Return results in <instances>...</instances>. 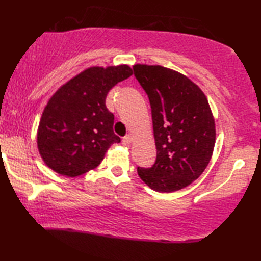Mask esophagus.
I'll list each match as a JSON object with an SVG mask.
<instances>
[{
    "instance_id": "obj_1",
    "label": "esophagus",
    "mask_w": 261,
    "mask_h": 261,
    "mask_svg": "<svg viewBox=\"0 0 261 261\" xmlns=\"http://www.w3.org/2000/svg\"><path fill=\"white\" fill-rule=\"evenodd\" d=\"M132 136L130 135H127V136H125V138L122 139V144L123 145H129L130 143H132Z\"/></svg>"
}]
</instances>
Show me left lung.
<instances>
[{
  "mask_svg": "<svg viewBox=\"0 0 261 261\" xmlns=\"http://www.w3.org/2000/svg\"><path fill=\"white\" fill-rule=\"evenodd\" d=\"M136 79L151 105L157 159L139 176L158 193H173L198 179L211 161L216 122L203 90L182 73L135 64Z\"/></svg>",
  "mask_w": 261,
  "mask_h": 261,
  "instance_id": "1",
  "label": "left lung"
}]
</instances>
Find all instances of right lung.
Instances as JSON below:
<instances>
[{
  "mask_svg": "<svg viewBox=\"0 0 261 261\" xmlns=\"http://www.w3.org/2000/svg\"><path fill=\"white\" fill-rule=\"evenodd\" d=\"M132 74L125 64L91 66L59 87L45 105L36 134L45 165L68 177L99 165L108 149L120 142L105 98L112 87Z\"/></svg>",
  "mask_w": 261,
  "mask_h": 261,
  "instance_id": "1",
  "label": "right lung"
}]
</instances>
